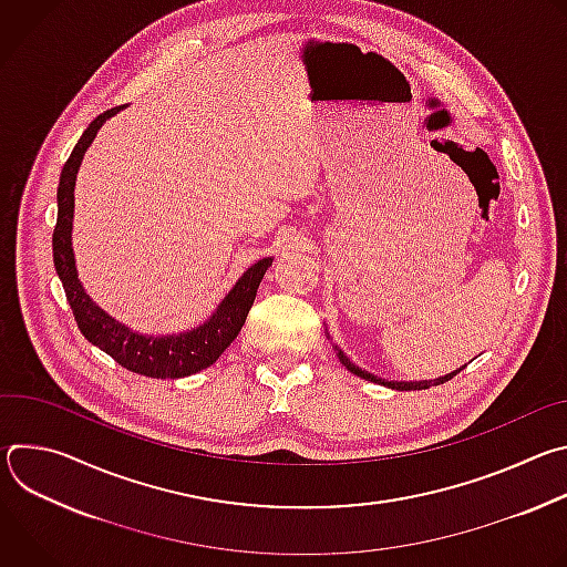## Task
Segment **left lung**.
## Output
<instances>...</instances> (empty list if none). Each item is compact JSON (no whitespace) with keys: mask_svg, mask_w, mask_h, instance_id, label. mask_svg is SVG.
<instances>
[{"mask_svg":"<svg viewBox=\"0 0 567 567\" xmlns=\"http://www.w3.org/2000/svg\"><path fill=\"white\" fill-rule=\"evenodd\" d=\"M328 334V332H326ZM328 339H330V334H328ZM334 350H337V357H339V361L352 372V374H357V377H361V379H365V381H372V383H379V385H385V388H392V390H426V388H431V385H440V383H444V381H449V379H453L460 370H464L466 365H462L460 370H455V372H449V374H444V377H437V379H429V381H388V379H381V377H374V374H370L368 370H361L359 365H354L346 354H343V350H339V346H332Z\"/></svg>","mask_w":567,"mask_h":567,"instance_id":"1","label":"left lung"}]
</instances>
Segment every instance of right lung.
<instances>
[{"mask_svg":"<svg viewBox=\"0 0 567 567\" xmlns=\"http://www.w3.org/2000/svg\"><path fill=\"white\" fill-rule=\"evenodd\" d=\"M123 107L107 110L96 116L90 127L78 138L71 156L60 175L58 184V221L53 228V265L62 280L66 300L75 316V322L83 337L110 354L118 365L152 379H182L213 365L221 352L235 341L241 326L249 316L256 300L258 287L271 267L274 258H262L249 267L233 289L221 298L217 309L197 328L177 334H141L127 328L125 322L112 318L101 309L85 287L78 280L75 258L71 247L73 230V188L75 175L83 164L87 147L94 143L99 130L107 118L118 114Z\"/></svg>","mask_w":567,"mask_h":567,"instance_id":"add662e5","label":"right lung"}]
</instances>
